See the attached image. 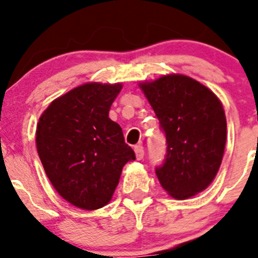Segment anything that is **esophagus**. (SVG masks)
Instances as JSON below:
<instances>
[{"label": "esophagus", "mask_w": 258, "mask_h": 258, "mask_svg": "<svg viewBox=\"0 0 258 258\" xmlns=\"http://www.w3.org/2000/svg\"><path fill=\"white\" fill-rule=\"evenodd\" d=\"M135 153H136L137 160H142V158H144V156H145L144 146H142V145H136V146H135Z\"/></svg>", "instance_id": "obj_1"}]
</instances>
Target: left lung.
<instances>
[{
	"label": "left lung",
	"mask_w": 258,
	"mask_h": 258,
	"mask_svg": "<svg viewBox=\"0 0 258 258\" xmlns=\"http://www.w3.org/2000/svg\"><path fill=\"white\" fill-rule=\"evenodd\" d=\"M166 135L165 162L156 167L170 196L186 200L210 186L222 162L225 111L217 96L184 75H166L140 83Z\"/></svg>",
	"instance_id": "obj_1"
}]
</instances>
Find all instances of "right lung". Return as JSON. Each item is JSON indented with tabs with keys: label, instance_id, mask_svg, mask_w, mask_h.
<instances>
[{
	"label": "right lung",
	"instance_id": "right-lung-1",
	"mask_svg": "<svg viewBox=\"0 0 258 258\" xmlns=\"http://www.w3.org/2000/svg\"><path fill=\"white\" fill-rule=\"evenodd\" d=\"M121 83L90 82L56 98L41 114L36 146L52 186L82 210L106 206L122 168L135 160L118 123L108 117Z\"/></svg>",
	"mask_w": 258,
	"mask_h": 258
}]
</instances>
